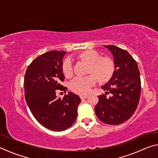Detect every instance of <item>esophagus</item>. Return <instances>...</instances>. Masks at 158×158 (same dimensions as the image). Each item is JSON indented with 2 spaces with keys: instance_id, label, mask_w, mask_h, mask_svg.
<instances>
[{
  "instance_id": "34e87169",
  "label": "esophagus",
  "mask_w": 158,
  "mask_h": 158,
  "mask_svg": "<svg viewBox=\"0 0 158 158\" xmlns=\"http://www.w3.org/2000/svg\"><path fill=\"white\" fill-rule=\"evenodd\" d=\"M80 98H81V100H84V99H85L88 98V95H80Z\"/></svg>"
}]
</instances>
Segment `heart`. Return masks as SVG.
<instances>
[{"instance_id": "b5f03b06", "label": "heart", "mask_w": 158, "mask_h": 158, "mask_svg": "<svg viewBox=\"0 0 158 158\" xmlns=\"http://www.w3.org/2000/svg\"><path fill=\"white\" fill-rule=\"evenodd\" d=\"M81 57L90 63V73L87 76H76L69 82V88L72 91L79 95H85L90 92L93 86L97 84L98 78L102 81H108L114 74L115 63L111 58L102 57L98 51L88 50L83 52ZM63 72L69 77L74 73V61L68 57L63 63Z\"/></svg>"}]
</instances>
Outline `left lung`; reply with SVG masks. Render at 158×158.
I'll list each match as a JSON object with an SVG mask.
<instances>
[{
    "instance_id": "obj_1",
    "label": "left lung",
    "mask_w": 158,
    "mask_h": 158,
    "mask_svg": "<svg viewBox=\"0 0 158 158\" xmlns=\"http://www.w3.org/2000/svg\"><path fill=\"white\" fill-rule=\"evenodd\" d=\"M105 47L113 54L116 69L111 79L102 86L111 96L99 95L95 111L102 123L116 125L127 121L137 109L141 95L140 73L137 61L126 50L114 45Z\"/></svg>"
}]
</instances>
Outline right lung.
Listing matches in <instances>:
<instances>
[{
  "label": "right lung",
  "instance_id": "right-lung-1",
  "mask_svg": "<svg viewBox=\"0 0 158 158\" xmlns=\"http://www.w3.org/2000/svg\"><path fill=\"white\" fill-rule=\"evenodd\" d=\"M67 52L51 51L36 58L26 69L24 90L26 103L35 119L44 127L63 131L71 127L77 116L81 99L69 92L57 98V90L66 92L63 81V58Z\"/></svg>",
  "mask_w": 158,
  "mask_h": 158
}]
</instances>
